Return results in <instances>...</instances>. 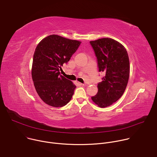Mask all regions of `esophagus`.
Masks as SVG:
<instances>
[{
    "label": "esophagus",
    "instance_id": "obj_1",
    "mask_svg": "<svg viewBox=\"0 0 157 157\" xmlns=\"http://www.w3.org/2000/svg\"><path fill=\"white\" fill-rule=\"evenodd\" d=\"M78 84H79V85H81V86H86V84H82V83H81V82H78Z\"/></svg>",
    "mask_w": 157,
    "mask_h": 157
}]
</instances>
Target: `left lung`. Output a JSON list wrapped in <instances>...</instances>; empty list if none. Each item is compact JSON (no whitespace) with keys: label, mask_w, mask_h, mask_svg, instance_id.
Returning a JSON list of instances; mask_svg holds the SVG:
<instances>
[{"label":"left lung","mask_w":157,"mask_h":157,"mask_svg":"<svg viewBox=\"0 0 157 157\" xmlns=\"http://www.w3.org/2000/svg\"><path fill=\"white\" fill-rule=\"evenodd\" d=\"M90 43L97 57L99 72L105 73L98 84V92L91 97L100 107H106L116 102L123 95L127 87L130 63L127 52L117 41L103 38Z\"/></svg>","instance_id":"obj_1"}]
</instances>
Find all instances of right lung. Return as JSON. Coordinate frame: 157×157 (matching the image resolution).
Listing matches in <instances>:
<instances>
[{"mask_svg": "<svg viewBox=\"0 0 157 157\" xmlns=\"http://www.w3.org/2000/svg\"><path fill=\"white\" fill-rule=\"evenodd\" d=\"M81 43L51 35L38 44L33 55L32 76L36 93L44 103L58 107L71 99L76 86L61 75L59 70L70 61Z\"/></svg>", "mask_w": 157, "mask_h": 157, "instance_id": "right-lung-1", "label": "right lung"}]
</instances>
